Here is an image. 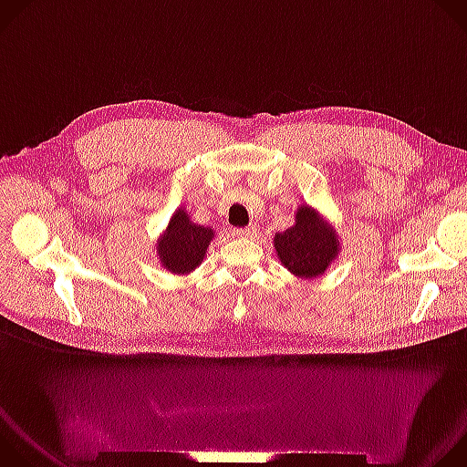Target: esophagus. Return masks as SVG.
Segmentation results:
<instances>
[{
	"instance_id": "obj_1",
	"label": "esophagus",
	"mask_w": 467,
	"mask_h": 467,
	"mask_svg": "<svg viewBox=\"0 0 467 467\" xmlns=\"http://www.w3.org/2000/svg\"><path fill=\"white\" fill-rule=\"evenodd\" d=\"M234 234L240 238H253V236H256V227L254 225L238 227V229H234Z\"/></svg>"
}]
</instances>
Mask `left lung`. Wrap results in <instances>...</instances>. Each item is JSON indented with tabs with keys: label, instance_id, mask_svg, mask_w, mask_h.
<instances>
[{
	"label": "left lung",
	"instance_id": "obj_1",
	"mask_svg": "<svg viewBox=\"0 0 467 467\" xmlns=\"http://www.w3.org/2000/svg\"><path fill=\"white\" fill-rule=\"evenodd\" d=\"M274 247L285 268L301 279H314L325 274L328 264L338 256L340 242L337 231L312 207L301 205L296 223L275 233Z\"/></svg>",
	"mask_w": 467,
	"mask_h": 467
}]
</instances>
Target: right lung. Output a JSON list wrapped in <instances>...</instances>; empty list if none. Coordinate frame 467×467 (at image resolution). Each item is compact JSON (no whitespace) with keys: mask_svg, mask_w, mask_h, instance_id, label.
<instances>
[{"mask_svg":"<svg viewBox=\"0 0 467 467\" xmlns=\"http://www.w3.org/2000/svg\"><path fill=\"white\" fill-rule=\"evenodd\" d=\"M213 238L214 231L211 227L195 225L184 209L175 211L157 242V254L162 268L177 275L193 272L203 262Z\"/></svg>","mask_w":467,"mask_h":467,"instance_id":"right-lung-1","label":"right lung"}]
</instances>
